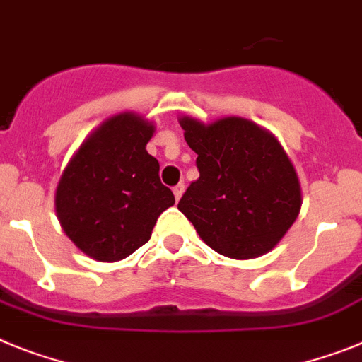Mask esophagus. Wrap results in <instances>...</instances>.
I'll list each match as a JSON object with an SVG mask.
<instances>
[{
    "label": "esophagus",
    "instance_id": "obj_1",
    "mask_svg": "<svg viewBox=\"0 0 362 362\" xmlns=\"http://www.w3.org/2000/svg\"><path fill=\"white\" fill-rule=\"evenodd\" d=\"M184 189H185V185H184V184L175 185V187H173V193H175V199L180 200V197H182V194H184Z\"/></svg>",
    "mask_w": 362,
    "mask_h": 362
}]
</instances>
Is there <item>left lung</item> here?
I'll return each instance as SVG.
<instances>
[{
  "mask_svg": "<svg viewBox=\"0 0 362 362\" xmlns=\"http://www.w3.org/2000/svg\"><path fill=\"white\" fill-rule=\"evenodd\" d=\"M187 146L197 153L199 180L178 209L200 238L229 259H255L286 235L300 211V185L275 136L244 118L209 125L182 118Z\"/></svg>",
  "mask_w": 362,
  "mask_h": 362,
  "instance_id": "left-lung-1",
  "label": "left lung"
}]
</instances>
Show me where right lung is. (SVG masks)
<instances>
[{"mask_svg": "<svg viewBox=\"0 0 362 362\" xmlns=\"http://www.w3.org/2000/svg\"><path fill=\"white\" fill-rule=\"evenodd\" d=\"M155 127L133 112L103 122L72 156L56 189L59 224L100 262L129 257L151 238L175 204L160 182V163L146 151Z\"/></svg>", "mask_w": 362, "mask_h": 362, "instance_id": "obj_1", "label": "right lung"}]
</instances>
